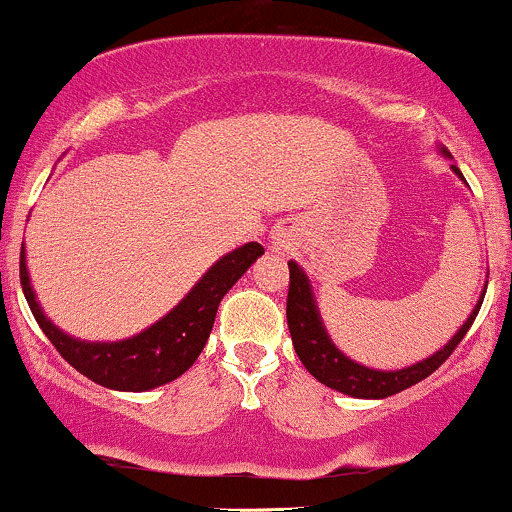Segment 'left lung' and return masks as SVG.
Masks as SVG:
<instances>
[{"label": "left lung", "instance_id": "obj_1", "mask_svg": "<svg viewBox=\"0 0 512 512\" xmlns=\"http://www.w3.org/2000/svg\"><path fill=\"white\" fill-rule=\"evenodd\" d=\"M445 152V149H442ZM447 154V152H445ZM450 157V154H447ZM459 179H464L462 171L457 166H452ZM290 268V287H287V329H290L292 346H295V353L300 355L302 365L307 367L309 375H314L321 384L336 389V392H343L348 396H358V399H384V396H392L404 392V389L413 387L421 380H426L428 375H433L438 367L455 353L464 336H467L469 326L474 324L476 314H479V304L469 319L464 321L462 329H459L452 341L447 343L445 348H440L438 353L430 355V358L421 360V363L404 367V370L394 372H382V370H370V367L353 363V360L346 358L336 346L331 343V338L326 336L324 324H321L317 304H314L312 287H309L307 275L295 261L287 263Z\"/></svg>", "mask_w": 512, "mask_h": 512}]
</instances>
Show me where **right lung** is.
Wrapping results in <instances>:
<instances>
[{"instance_id":"obj_1","label":"right lung","mask_w":512,"mask_h":512,"mask_svg":"<svg viewBox=\"0 0 512 512\" xmlns=\"http://www.w3.org/2000/svg\"><path fill=\"white\" fill-rule=\"evenodd\" d=\"M261 254L263 246L249 241L241 249L222 256L183 297L179 307L171 309L147 331L118 343L77 341L50 324V319L40 312L33 287L28 283L24 251H21V287L38 326L74 370L101 387L120 389V392H147L174 382L195 363L200 350L208 343L222 297Z\"/></svg>"}]
</instances>
